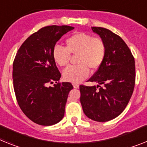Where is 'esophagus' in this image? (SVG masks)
Segmentation results:
<instances>
[{
	"mask_svg": "<svg viewBox=\"0 0 147 147\" xmlns=\"http://www.w3.org/2000/svg\"><path fill=\"white\" fill-rule=\"evenodd\" d=\"M73 87L74 88H79V85L78 84H73Z\"/></svg>",
	"mask_w": 147,
	"mask_h": 147,
	"instance_id": "34e87169",
	"label": "esophagus"
}]
</instances>
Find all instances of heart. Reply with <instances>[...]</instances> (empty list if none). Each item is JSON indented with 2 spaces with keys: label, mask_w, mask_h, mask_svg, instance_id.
Listing matches in <instances>:
<instances>
[{
  "label": "heart",
  "mask_w": 147,
  "mask_h": 147,
  "mask_svg": "<svg viewBox=\"0 0 147 147\" xmlns=\"http://www.w3.org/2000/svg\"><path fill=\"white\" fill-rule=\"evenodd\" d=\"M106 45L100 37H93L91 34L78 32L66 40V48L56 45L52 51L53 59L59 66H66L70 55H78V66H69L63 71V79L71 83H79L87 78L92 71L98 69L106 56Z\"/></svg>",
  "instance_id": "heart-1"
}]
</instances>
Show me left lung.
Segmentation results:
<instances>
[{
  "label": "left lung",
  "instance_id": "obj_1",
  "mask_svg": "<svg viewBox=\"0 0 147 147\" xmlns=\"http://www.w3.org/2000/svg\"><path fill=\"white\" fill-rule=\"evenodd\" d=\"M92 30L105 42L106 56L88 80L98 83L96 87L80 85V101L87 117L107 122L118 117L131 97L135 84L134 58L120 36L104 28L92 27Z\"/></svg>",
  "mask_w": 147,
  "mask_h": 147
}]
</instances>
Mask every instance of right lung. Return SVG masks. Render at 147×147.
<instances>
[{
	"mask_svg": "<svg viewBox=\"0 0 147 147\" xmlns=\"http://www.w3.org/2000/svg\"><path fill=\"white\" fill-rule=\"evenodd\" d=\"M73 29L67 25L44 27L26 39L15 57L13 78L17 102L23 113L39 125H55L63 117L73 86L69 82L48 85L61 77L53 49L62 36Z\"/></svg>",
	"mask_w": 147,
	"mask_h": 147,
	"instance_id": "add662e5",
	"label": "right lung"
}]
</instances>
